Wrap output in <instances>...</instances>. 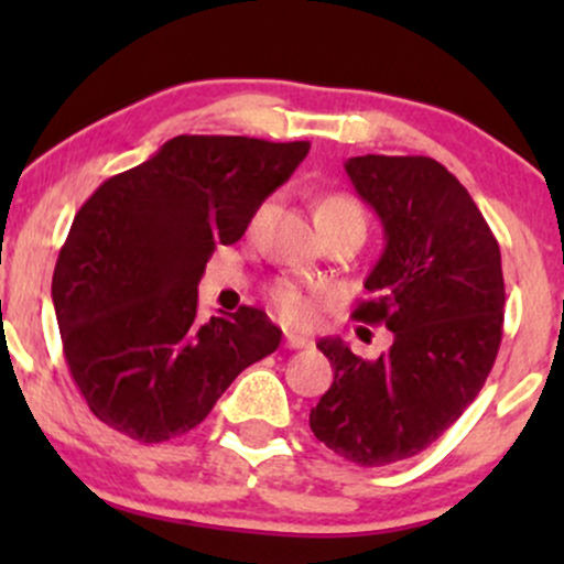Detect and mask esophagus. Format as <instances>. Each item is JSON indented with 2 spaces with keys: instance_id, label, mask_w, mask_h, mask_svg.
Instances as JSON below:
<instances>
[{
  "instance_id": "34e87169",
  "label": "esophagus",
  "mask_w": 564,
  "mask_h": 564,
  "mask_svg": "<svg viewBox=\"0 0 564 564\" xmlns=\"http://www.w3.org/2000/svg\"><path fill=\"white\" fill-rule=\"evenodd\" d=\"M310 345H313V341L304 339V336H300V334H286V347L289 349H307Z\"/></svg>"
}]
</instances>
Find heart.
<instances>
[{"instance_id":"heart-1","label":"heart","mask_w":564,"mask_h":564,"mask_svg":"<svg viewBox=\"0 0 564 564\" xmlns=\"http://www.w3.org/2000/svg\"><path fill=\"white\" fill-rule=\"evenodd\" d=\"M315 219H318V225L339 223V219H355V223L366 225L364 209H360V206L347 196H326V198H323L318 204V209H315ZM268 294H270V302H273L275 313L281 315L283 321H289V323H310V321H313V315H315L313 302H310L300 289L291 286V283L278 281V283H273V286H270Z\"/></svg>"}]
</instances>
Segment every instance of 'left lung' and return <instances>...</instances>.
<instances>
[{"mask_svg":"<svg viewBox=\"0 0 564 564\" xmlns=\"http://www.w3.org/2000/svg\"><path fill=\"white\" fill-rule=\"evenodd\" d=\"M377 212L384 251L366 278L373 300L355 318L384 323L392 345L364 360L318 341L334 384L310 430L358 467H387L430 448L482 390L503 326L501 249L467 187L426 156H355L345 164Z\"/></svg>","mask_w":564,"mask_h":564,"instance_id":"8db88e82","label":"left lung"}]
</instances>
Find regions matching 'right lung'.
<instances>
[{
    "label": "right lung",
    "mask_w": 564,
    "mask_h": 564,
    "mask_svg": "<svg viewBox=\"0 0 564 564\" xmlns=\"http://www.w3.org/2000/svg\"><path fill=\"white\" fill-rule=\"evenodd\" d=\"M310 142L180 134L84 200L57 254L63 355L89 411L138 443L191 432L281 345L262 310L198 318V281Z\"/></svg>",
    "instance_id": "right-lung-1"
}]
</instances>
